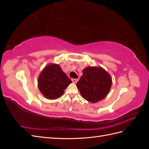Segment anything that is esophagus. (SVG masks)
Wrapping results in <instances>:
<instances>
[{
    "label": "esophagus",
    "instance_id": "esophagus-1",
    "mask_svg": "<svg viewBox=\"0 0 149 149\" xmlns=\"http://www.w3.org/2000/svg\"><path fill=\"white\" fill-rule=\"evenodd\" d=\"M71 81H72V82H73V83H76L78 82V79H72Z\"/></svg>",
    "mask_w": 149,
    "mask_h": 149
}]
</instances>
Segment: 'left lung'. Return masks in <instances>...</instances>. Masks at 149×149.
Returning a JSON list of instances; mask_svg holds the SVG:
<instances>
[{
	"mask_svg": "<svg viewBox=\"0 0 149 149\" xmlns=\"http://www.w3.org/2000/svg\"><path fill=\"white\" fill-rule=\"evenodd\" d=\"M112 85L109 73L100 66H89L76 83L81 96L90 102H97L109 94Z\"/></svg>",
	"mask_w": 149,
	"mask_h": 149,
	"instance_id": "left-lung-1",
	"label": "left lung"
}]
</instances>
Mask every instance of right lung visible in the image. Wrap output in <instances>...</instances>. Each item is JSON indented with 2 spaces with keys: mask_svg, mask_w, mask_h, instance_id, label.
Returning <instances> with one entry per match:
<instances>
[{
  "mask_svg": "<svg viewBox=\"0 0 149 149\" xmlns=\"http://www.w3.org/2000/svg\"><path fill=\"white\" fill-rule=\"evenodd\" d=\"M72 82L62 71L59 65L50 63L40 73L38 78L40 91L48 100H53L61 97L65 89Z\"/></svg>",
  "mask_w": 149,
  "mask_h": 149,
  "instance_id": "obj_1",
  "label": "right lung"
}]
</instances>
